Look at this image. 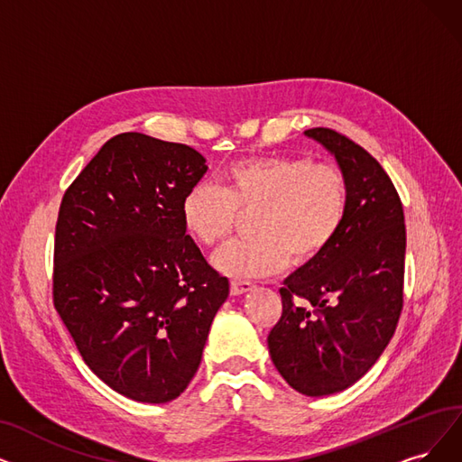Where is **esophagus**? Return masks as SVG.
Returning <instances> with one entry per match:
<instances>
[{
	"instance_id": "esophagus-1",
	"label": "esophagus",
	"mask_w": 462,
	"mask_h": 462,
	"mask_svg": "<svg viewBox=\"0 0 462 462\" xmlns=\"http://www.w3.org/2000/svg\"><path fill=\"white\" fill-rule=\"evenodd\" d=\"M254 288V284L250 281H245V279H235L231 281V293L233 295H241V293H246Z\"/></svg>"
}]
</instances>
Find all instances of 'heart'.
I'll list each match as a JSON object with an SVG mask.
<instances>
[{"mask_svg": "<svg viewBox=\"0 0 462 462\" xmlns=\"http://www.w3.org/2000/svg\"><path fill=\"white\" fill-rule=\"evenodd\" d=\"M350 183L336 164L307 155L235 161L219 186L197 183L181 200V224L202 246L224 243L238 214H254L245 241L221 248L214 263L229 276H267L290 260L305 265L320 257L345 227Z\"/></svg>", "mask_w": 462, "mask_h": 462, "instance_id": "b5f03b06", "label": "heart"}]
</instances>
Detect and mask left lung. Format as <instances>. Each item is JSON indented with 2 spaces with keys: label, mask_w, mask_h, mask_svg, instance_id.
<instances>
[{
  "label": "left lung",
  "mask_w": 462,
  "mask_h": 462,
  "mask_svg": "<svg viewBox=\"0 0 462 462\" xmlns=\"http://www.w3.org/2000/svg\"><path fill=\"white\" fill-rule=\"evenodd\" d=\"M348 176L345 227L320 257L288 276L282 315L269 331L273 364L305 396L356 383L394 336L403 307L405 221L400 195L379 161L334 128L305 131Z\"/></svg>",
  "instance_id": "obj_1"
}]
</instances>
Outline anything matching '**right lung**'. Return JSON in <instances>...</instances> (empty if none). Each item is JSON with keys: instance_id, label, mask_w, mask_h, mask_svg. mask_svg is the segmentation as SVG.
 <instances>
[{"instance_id": "obj_1", "label": "right lung", "mask_w": 462, "mask_h": 462, "mask_svg": "<svg viewBox=\"0 0 462 462\" xmlns=\"http://www.w3.org/2000/svg\"><path fill=\"white\" fill-rule=\"evenodd\" d=\"M207 169L186 143L123 133L60 202L54 309L92 374L136 402L188 389L229 295L181 224V200Z\"/></svg>"}]
</instances>
